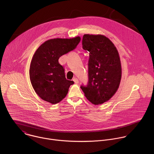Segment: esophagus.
Returning <instances> with one entry per match:
<instances>
[{
	"label": "esophagus",
	"instance_id": "esophagus-1",
	"mask_svg": "<svg viewBox=\"0 0 154 154\" xmlns=\"http://www.w3.org/2000/svg\"><path fill=\"white\" fill-rule=\"evenodd\" d=\"M73 81L75 83H79V80H78V79L77 78H74L73 79Z\"/></svg>",
	"mask_w": 154,
	"mask_h": 154
}]
</instances>
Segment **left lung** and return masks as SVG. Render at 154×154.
Returning a JSON list of instances; mask_svg holds the SVG:
<instances>
[{
	"mask_svg": "<svg viewBox=\"0 0 154 154\" xmlns=\"http://www.w3.org/2000/svg\"><path fill=\"white\" fill-rule=\"evenodd\" d=\"M83 49L90 52L89 80L81 89L94 105L110 99L118 91L122 77L118 51L112 41L103 35L85 34Z\"/></svg>",
	"mask_w": 154,
	"mask_h": 154,
	"instance_id": "left-lung-1",
	"label": "left lung"
}]
</instances>
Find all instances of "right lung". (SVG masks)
Returning <instances> with one entry per match:
<instances>
[{"label":"right lung","instance_id":"right-lung-1","mask_svg":"<svg viewBox=\"0 0 154 154\" xmlns=\"http://www.w3.org/2000/svg\"><path fill=\"white\" fill-rule=\"evenodd\" d=\"M80 41V36L51 39L35 52L30 66V80L35 93L42 100L56 104L66 96L74 82L66 79L58 59L74 50Z\"/></svg>","mask_w":154,"mask_h":154}]
</instances>
